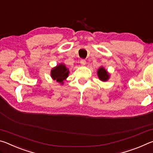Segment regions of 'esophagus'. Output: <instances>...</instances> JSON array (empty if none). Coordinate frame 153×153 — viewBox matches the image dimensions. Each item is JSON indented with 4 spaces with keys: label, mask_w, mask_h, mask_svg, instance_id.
<instances>
[{
    "label": "esophagus",
    "mask_w": 153,
    "mask_h": 153,
    "mask_svg": "<svg viewBox=\"0 0 153 153\" xmlns=\"http://www.w3.org/2000/svg\"><path fill=\"white\" fill-rule=\"evenodd\" d=\"M80 63H81L82 65H85L86 63V61L85 59H81V60H80Z\"/></svg>",
    "instance_id": "1"
}]
</instances>
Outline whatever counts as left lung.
Returning <instances> with one entry per match:
<instances>
[{"mask_svg": "<svg viewBox=\"0 0 153 153\" xmlns=\"http://www.w3.org/2000/svg\"><path fill=\"white\" fill-rule=\"evenodd\" d=\"M98 77H99V79L103 82L107 81L108 79V77H108L107 71H106L103 67H100V68L98 70Z\"/></svg>", "mask_w": 153, "mask_h": 153, "instance_id": "obj_1", "label": "left lung"}]
</instances>
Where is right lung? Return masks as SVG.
<instances>
[{"label":"right lung","mask_w":153,"mask_h":153,"mask_svg":"<svg viewBox=\"0 0 153 153\" xmlns=\"http://www.w3.org/2000/svg\"><path fill=\"white\" fill-rule=\"evenodd\" d=\"M69 70L65 65L60 64L52 69L51 76L54 79H56L61 84H63V80L68 77Z\"/></svg>","instance_id":"add662e5"}]
</instances>
